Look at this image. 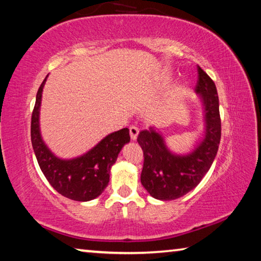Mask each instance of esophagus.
Instances as JSON below:
<instances>
[{
  "label": "esophagus",
  "mask_w": 261,
  "mask_h": 261,
  "mask_svg": "<svg viewBox=\"0 0 261 261\" xmlns=\"http://www.w3.org/2000/svg\"><path fill=\"white\" fill-rule=\"evenodd\" d=\"M130 137L132 140H136L137 137H138V134H139V129L137 126H130Z\"/></svg>",
  "instance_id": "esophagus-1"
}]
</instances>
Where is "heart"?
Returning a JSON list of instances; mask_svg holds the SVG:
<instances>
[{"mask_svg": "<svg viewBox=\"0 0 261 261\" xmlns=\"http://www.w3.org/2000/svg\"><path fill=\"white\" fill-rule=\"evenodd\" d=\"M168 84V82L167 81H163L161 84H160V87H165L166 85Z\"/></svg>", "mask_w": 261, "mask_h": 261, "instance_id": "heart-1", "label": "heart"}]
</instances>
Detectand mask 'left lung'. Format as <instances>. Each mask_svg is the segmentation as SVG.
Here are the masks:
<instances>
[{
	"label": "left lung",
	"instance_id": "8db88e82",
	"mask_svg": "<svg viewBox=\"0 0 261 261\" xmlns=\"http://www.w3.org/2000/svg\"><path fill=\"white\" fill-rule=\"evenodd\" d=\"M194 91L201 102L204 132L190 152L171 151L156 126L143 130L137 139L144 151L140 182L155 199L174 200L191 191L210 170L218 153L221 139L218 91L200 67Z\"/></svg>",
	"mask_w": 261,
	"mask_h": 261
}]
</instances>
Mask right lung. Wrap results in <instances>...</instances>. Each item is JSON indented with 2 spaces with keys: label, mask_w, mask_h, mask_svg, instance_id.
<instances>
[{
  "label": "right lung",
  "mask_w": 261,
  "mask_h": 261,
  "mask_svg": "<svg viewBox=\"0 0 261 261\" xmlns=\"http://www.w3.org/2000/svg\"><path fill=\"white\" fill-rule=\"evenodd\" d=\"M45 78L39 87L31 122V140L40 169L48 182L62 196L76 201L99 197L109 183L110 169L123 146L130 141L129 129L112 132L82 155L71 159L57 156L43 140L40 130V108Z\"/></svg>",
  "instance_id": "obj_1"
}]
</instances>
